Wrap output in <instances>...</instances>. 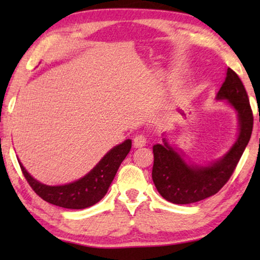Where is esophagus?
<instances>
[{
	"mask_svg": "<svg viewBox=\"0 0 260 260\" xmlns=\"http://www.w3.org/2000/svg\"><path fill=\"white\" fill-rule=\"evenodd\" d=\"M146 143H147V138L142 134L136 135L133 140V144L135 148H142L146 146Z\"/></svg>",
	"mask_w": 260,
	"mask_h": 260,
	"instance_id": "obj_1",
	"label": "esophagus"
}]
</instances>
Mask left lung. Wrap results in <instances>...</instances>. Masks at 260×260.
Wrapping results in <instances>:
<instances>
[{
	"instance_id": "left-lung-1",
	"label": "left lung",
	"mask_w": 260,
	"mask_h": 260,
	"mask_svg": "<svg viewBox=\"0 0 260 260\" xmlns=\"http://www.w3.org/2000/svg\"><path fill=\"white\" fill-rule=\"evenodd\" d=\"M228 100L239 114L240 134L230 152L209 166H189L166 141L153 146L152 180L158 192L174 204H190L217 193L231 179L251 138L253 113L239 76L227 69L225 82L217 94Z\"/></svg>"
}]
</instances>
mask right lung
<instances>
[{
    "mask_svg": "<svg viewBox=\"0 0 260 260\" xmlns=\"http://www.w3.org/2000/svg\"><path fill=\"white\" fill-rule=\"evenodd\" d=\"M132 148V141L111 149L86 177L64 186H46L34 180L20 164L26 181L39 197L60 208L80 210L94 205L103 199L122 160Z\"/></svg>",
    "mask_w": 260,
    "mask_h": 260,
    "instance_id": "obj_1",
    "label": "right lung"
}]
</instances>
